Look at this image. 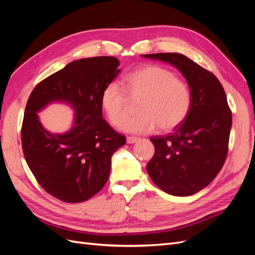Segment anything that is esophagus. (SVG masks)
<instances>
[{"mask_svg": "<svg viewBox=\"0 0 255 255\" xmlns=\"http://www.w3.org/2000/svg\"><path fill=\"white\" fill-rule=\"evenodd\" d=\"M138 139H139V138L132 137V136H128V137H127V142H128V143H135L136 141H138Z\"/></svg>", "mask_w": 255, "mask_h": 255, "instance_id": "1", "label": "esophagus"}]
</instances>
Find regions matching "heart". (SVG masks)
Returning a JSON list of instances; mask_svg holds the SVG:
<instances>
[{
  "mask_svg": "<svg viewBox=\"0 0 255 255\" xmlns=\"http://www.w3.org/2000/svg\"><path fill=\"white\" fill-rule=\"evenodd\" d=\"M123 89L117 82L106 85L100 97L107 120L119 126L128 113L130 98H139L138 114L128 119L121 128L128 133H151L158 127L164 132L171 130L186 120L192 97L186 82L176 79L173 72L156 65L143 66L123 79Z\"/></svg>",
  "mask_w": 255,
  "mask_h": 255,
  "instance_id": "obj_1",
  "label": "heart"
}]
</instances>
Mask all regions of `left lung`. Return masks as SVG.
<instances>
[{
  "instance_id": "left-lung-1",
  "label": "left lung",
  "mask_w": 255,
  "mask_h": 255,
  "mask_svg": "<svg viewBox=\"0 0 255 255\" xmlns=\"http://www.w3.org/2000/svg\"><path fill=\"white\" fill-rule=\"evenodd\" d=\"M142 56L174 66L186 79L192 97L187 118L174 133L150 138L155 152L146 171L169 195H194L215 179L227 158L232 112L225 89L212 72L183 54Z\"/></svg>"
}]
</instances>
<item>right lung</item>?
<instances>
[{"mask_svg":"<svg viewBox=\"0 0 255 255\" xmlns=\"http://www.w3.org/2000/svg\"><path fill=\"white\" fill-rule=\"evenodd\" d=\"M119 60L98 56L74 60L41 81L30 94L21 128L23 154L40 186L67 203L94 197L109 180L112 156L127 138L102 118L100 97L120 72ZM53 102L76 112L73 128L52 134L36 113Z\"/></svg>","mask_w":255,"mask_h":255,"instance_id":"1","label":"right lung"}]
</instances>
